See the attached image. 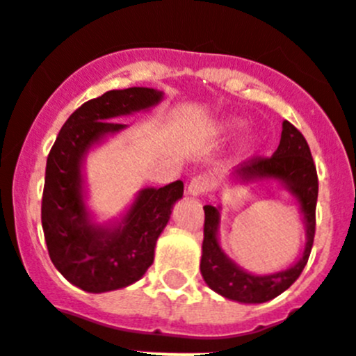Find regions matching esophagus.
Returning <instances> with one entry per match:
<instances>
[{
	"instance_id": "34e87169",
	"label": "esophagus",
	"mask_w": 356,
	"mask_h": 356,
	"mask_svg": "<svg viewBox=\"0 0 356 356\" xmlns=\"http://www.w3.org/2000/svg\"><path fill=\"white\" fill-rule=\"evenodd\" d=\"M209 186L211 182L207 175H195L190 181V184H188V193H190L191 197H200V195H204L209 190Z\"/></svg>"
}]
</instances>
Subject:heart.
Returning <instances> with one entry per match:
<instances>
[{"instance_id": "1", "label": "heart", "mask_w": 356, "mask_h": 356, "mask_svg": "<svg viewBox=\"0 0 356 356\" xmlns=\"http://www.w3.org/2000/svg\"><path fill=\"white\" fill-rule=\"evenodd\" d=\"M241 126H243V120H239V118H232V120H223V122L220 124V133L232 134L234 131H238ZM254 145H255L254 136H246V138L243 140L241 147H243V150H250Z\"/></svg>"}]
</instances>
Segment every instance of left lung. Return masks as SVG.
Returning a JSON list of instances; mask_svg holds the SVG:
<instances>
[{
	"label": "left lung",
	"mask_w": 356,
	"mask_h": 356,
	"mask_svg": "<svg viewBox=\"0 0 356 356\" xmlns=\"http://www.w3.org/2000/svg\"><path fill=\"white\" fill-rule=\"evenodd\" d=\"M234 177L243 182L275 179L282 182L300 202L307 227V243L303 255L289 270L273 275H252L239 268L223 254L218 243L220 207L204 206V243H202L200 273L207 286L218 294L241 303H264L273 300L293 286L302 275L316 234V202H318V172L310 154L309 143L291 122L284 120L278 149L271 158L246 159L236 166Z\"/></svg>",
	"instance_id": "left-lung-1"
}]
</instances>
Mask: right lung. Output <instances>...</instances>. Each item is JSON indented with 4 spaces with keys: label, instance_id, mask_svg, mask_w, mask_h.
<instances>
[{
    "label": "right lung",
    "instance_id": "1",
    "mask_svg": "<svg viewBox=\"0 0 356 356\" xmlns=\"http://www.w3.org/2000/svg\"><path fill=\"white\" fill-rule=\"evenodd\" d=\"M163 92L133 86L86 101L67 118L46 165L42 229L54 268L86 293H106L134 284L154 262L159 234L182 197V181L145 188L115 225H97L85 206L81 165L86 152L124 124L113 118L149 110Z\"/></svg>",
    "mask_w": 356,
    "mask_h": 356
}]
</instances>
